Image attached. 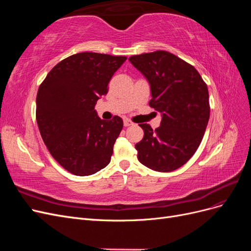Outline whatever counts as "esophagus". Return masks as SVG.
I'll return each instance as SVG.
<instances>
[{
	"label": "esophagus",
	"instance_id": "esophagus-1",
	"mask_svg": "<svg viewBox=\"0 0 251 251\" xmlns=\"http://www.w3.org/2000/svg\"><path fill=\"white\" fill-rule=\"evenodd\" d=\"M124 125H125V126H132L133 125V123H132V121L130 120V119H125L124 120Z\"/></svg>",
	"mask_w": 251,
	"mask_h": 251
}]
</instances>
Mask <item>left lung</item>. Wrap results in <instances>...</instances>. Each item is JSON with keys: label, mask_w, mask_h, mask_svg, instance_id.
I'll use <instances>...</instances> for the list:
<instances>
[{"label": "left lung", "mask_w": 251, "mask_h": 251, "mask_svg": "<svg viewBox=\"0 0 251 251\" xmlns=\"http://www.w3.org/2000/svg\"><path fill=\"white\" fill-rule=\"evenodd\" d=\"M132 65L151 85L150 107L162 114L155 131L140 124L143 138L136 143L138 160L168 173L181 168L198 150L209 119L207 85L195 67L168 51L133 55Z\"/></svg>", "instance_id": "1"}]
</instances>
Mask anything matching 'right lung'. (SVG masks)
Wrapping results in <instances>:
<instances>
[{
    "instance_id": "right-lung-1",
    "label": "right lung",
    "mask_w": 251,
    "mask_h": 251,
    "mask_svg": "<svg viewBox=\"0 0 251 251\" xmlns=\"http://www.w3.org/2000/svg\"><path fill=\"white\" fill-rule=\"evenodd\" d=\"M126 56L80 52L51 69L36 95V121L52 157L69 173L89 176L105 168L124 121L94 110Z\"/></svg>"
}]
</instances>
